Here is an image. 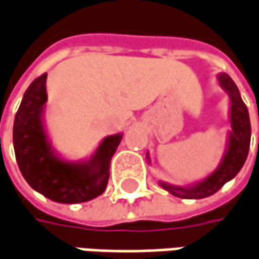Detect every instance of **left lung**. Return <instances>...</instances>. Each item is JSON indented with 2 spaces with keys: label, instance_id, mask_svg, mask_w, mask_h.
Segmentation results:
<instances>
[{
  "label": "left lung",
  "instance_id": "8db88e82",
  "mask_svg": "<svg viewBox=\"0 0 259 259\" xmlns=\"http://www.w3.org/2000/svg\"><path fill=\"white\" fill-rule=\"evenodd\" d=\"M217 81L230 99V110H229L230 130L227 136L226 151L219 163V166L215 167V170L211 172L207 178L201 179L192 185L179 187V185H172L163 181L159 182V185L163 189H166L167 192H170L178 198L200 200V198L213 195L226 182L232 181L239 174V170L248 157L249 144H251V121H249L248 108L240 97L239 89L236 87L235 81L226 72L217 74ZM147 162L150 163L149 153H147Z\"/></svg>",
  "mask_w": 259,
  "mask_h": 259
}]
</instances>
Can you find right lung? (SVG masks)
<instances>
[{"instance_id": "add662e5", "label": "right lung", "mask_w": 259, "mask_h": 259, "mask_svg": "<svg viewBox=\"0 0 259 259\" xmlns=\"http://www.w3.org/2000/svg\"><path fill=\"white\" fill-rule=\"evenodd\" d=\"M46 74L27 87L14 118L13 144L16 160L26 182L61 204H78L105 192L109 181L110 159L122 134L102 140L96 151L84 160L71 162L59 156L46 133Z\"/></svg>"}]
</instances>
